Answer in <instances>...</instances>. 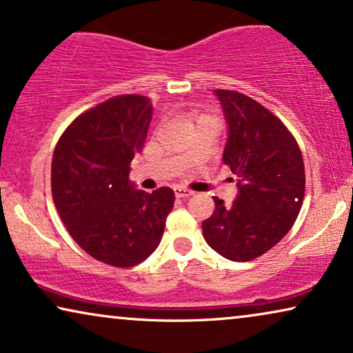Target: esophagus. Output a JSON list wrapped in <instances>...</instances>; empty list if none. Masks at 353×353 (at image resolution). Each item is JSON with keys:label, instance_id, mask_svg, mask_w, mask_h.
<instances>
[{"label": "esophagus", "instance_id": "34e87169", "mask_svg": "<svg viewBox=\"0 0 353 353\" xmlns=\"http://www.w3.org/2000/svg\"><path fill=\"white\" fill-rule=\"evenodd\" d=\"M173 191H175V196L178 197V199H186V197L192 196V192L185 190V188H175V190H173Z\"/></svg>", "mask_w": 353, "mask_h": 353}]
</instances>
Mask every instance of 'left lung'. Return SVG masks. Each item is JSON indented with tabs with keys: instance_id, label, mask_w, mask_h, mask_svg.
Listing matches in <instances>:
<instances>
[{
	"instance_id": "obj_1",
	"label": "left lung",
	"mask_w": 353,
	"mask_h": 353,
	"mask_svg": "<svg viewBox=\"0 0 353 353\" xmlns=\"http://www.w3.org/2000/svg\"><path fill=\"white\" fill-rule=\"evenodd\" d=\"M215 93L230 125L223 163L238 178L239 194L231 205L214 197L202 234L225 259L249 262L292 228L305 194V167L296 138L276 115L234 90Z\"/></svg>"
}]
</instances>
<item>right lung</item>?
Instances as JSON below:
<instances>
[{
  "mask_svg": "<svg viewBox=\"0 0 353 353\" xmlns=\"http://www.w3.org/2000/svg\"><path fill=\"white\" fill-rule=\"evenodd\" d=\"M152 119L146 96L120 94L80 114L61 134L51 163V192L77 244L99 262L130 268L161 243L175 194L133 190L130 163Z\"/></svg>",
  "mask_w": 353,
  "mask_h": 353,
  "instance_id": "obj_1",
  "label": "right lung"
}]
</instances>
